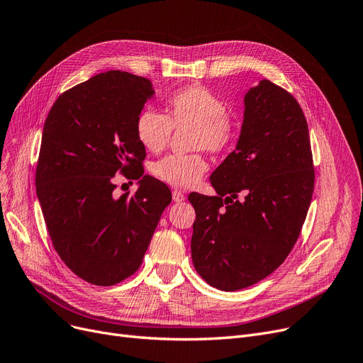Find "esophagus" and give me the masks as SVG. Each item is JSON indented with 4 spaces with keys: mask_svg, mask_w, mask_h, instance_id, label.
Listing matches in <instances>:
<instances>
[{
    "mask_svg": "<svg viewBox=\"0 0 363 363\" xmlns=\"http://www.w3.org/2000/svg\"><path fill=\"white\" fill-rule=\"evenodd\" d=\"M172 197H173V201H175V203H181V201L185 200L184 193L179 191V190H173V191H172Z\"/></svg>",
    "mask_w": 363,
    "mask_h": 363,
    "instance_id": "obj_1",
    "label": "esophagus"
}]
</instances>
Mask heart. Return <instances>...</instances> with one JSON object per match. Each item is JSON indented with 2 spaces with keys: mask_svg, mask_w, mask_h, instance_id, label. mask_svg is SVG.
I'll use <instances>...</instances> for the list:
<instances>
[{
  "mask_svg": "<svg viewBox=\"0 0 363 363\" xmlns=\"http://www.w3.org/2000/svg\"><path fill=\"white\" fill-rule=\"evenodd\" d=\"M191 125L190 147L212 154L224 152L234 139V124L227 105L208 87L194 84L175 91L166 101V116L154 108H145L136 118L138 140L150 152H162L170 140L173 128ZM208 170V162L200 152L167 155L152 167L160 181L177 186H194Z\"/></svg>",
  "mask_w": 363,
  "mask_h": 363,
  "instance_id": "heart-1",
  "label": "heart"
}]
</instances>
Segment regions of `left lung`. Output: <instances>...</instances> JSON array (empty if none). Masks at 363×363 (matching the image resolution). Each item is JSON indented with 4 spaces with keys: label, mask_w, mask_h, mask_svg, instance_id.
<instances>
[{
    "label": "left lung",
    "mask_w": 363,
    "mask_h": 363,
    "mask_svg": "<svg viewBox=\"0 0 363 363\" xmlns=\"http://www.w3.org/2000/svg\"><path fill=\"white\" fill-rule=\"evenodd\" d=\"M235 148L211 175L216 196L191 193V258L220 291H239L286 259L314 188L308 125L286 90L261 80L245 94Z\"/></svg>",
    "instance_id": "8db88e82"
}]
</instances>
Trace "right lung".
I'll return each instance as SVG.
<instances>
[{
	"label": "right lung",
	"instance_id": "right-lung-1",
	"mask_svg": "<svg viewBox=\"0 0 363 363\" xmlns=\"http://www.w3.org/2000/svg\"><path fill=\"white\" fill-rule=\"evenodd\" d=\"M148 78L108 71L60 96L45 118L35 186L59 257L78 277L109 286L144 259L169 188L144 175L136 118L154 98ZM121 171L139 179L135 195L113 196Z\"/></svg>",
	"mask_w": 363,
	"mask_h": 363
}]
</instances>
